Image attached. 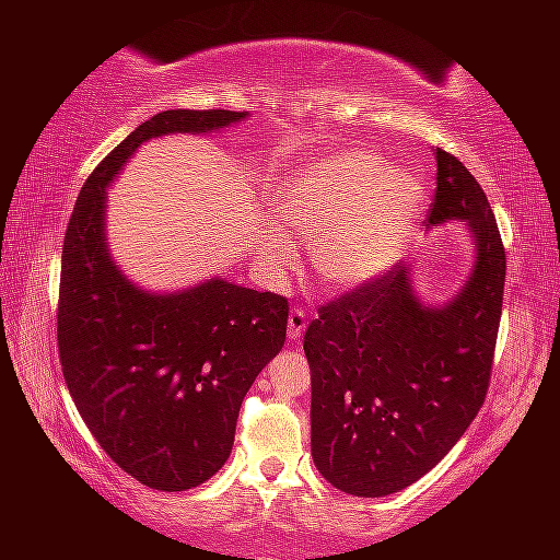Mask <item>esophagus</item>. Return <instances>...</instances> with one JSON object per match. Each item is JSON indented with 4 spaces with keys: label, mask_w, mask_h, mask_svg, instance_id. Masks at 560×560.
Wrapping results in <instances>:
<instances>
[{
    "label": "esophagus",
    "mask_w": 560,
    "mask_h": 560,
    "mask_svg": "<svg viewBox=\"0 0 560 560\" xmlns=\"http://www.w3.org/2000/svg\"><path fill=\"white\" fill-rule=\"evenodd\" d=\"M305 326H308V320H305V311L303 308H293L288 316V339L290 341H298L305 331Z\"/></svg>",
    "instance_id": "obj_1"
}]
</instances>
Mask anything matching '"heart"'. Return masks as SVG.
<instances>
[{
    "mask_svg": "<svg viewBox=\"0 0 560 560\" xmlns=\"http://www.w3.org/2000/svg\"><path fill=\"white\" fill-rule=\"evenodd\" d=\"M423 206V186L408 171H389L370 150H339L301 167L278 196L280 221L308 236L318 280L357 288L380 278L400 257ZM259 255L270 267L290 259L278 229L259 232Z\"/></svg>",
    "mask_w": 560,
    "mask_h": 560,
    "instance_id": "b5f03b06",
    "label": "heart"
}]
</instances>
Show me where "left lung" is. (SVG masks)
Listing matches in <instances>:
<instances>
[{
  "label": "left lung",
  "instance_id": "obj_1",
  "mask_svg": "<svg viewBox=\"0 0 560 560\" xmlns=\"http://www.w3.org/2000/svg\"><path fill=\"white\" fill-rule=\"evenodd\" d=\"M433 155L425 226L466 221L474 242L458 293L425 303L410 267H395L320 305L305 331L313 464L354 497H387L431 471L487 397L508 259L477 178L446 150Z\"/></svg>",
  "mask_w": 560,
  "mask_h": 560
}]
</instances>
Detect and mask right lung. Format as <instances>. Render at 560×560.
I'll return each mask as SVG.
<instances>
[{
	"label": "right lung",
	"instance_id": "right-lung-1",
	"mask_svg": "<svg viewBox=\"0 0 560 560\" xmlns=\"http://www.w3.org/2000/svg\"><path fill=\"white\" fill-rule=\"evenodd\" d=\"M247 117L171 109L142 121L83 183L63 240L58 351L68 393L112 462L160 492H186L224 466L244 395L285 343L288 301L226 278L175 293L135 285L109 252L106 188L142 142Z\"/></svg>",
	"mask_w": 560,
	"mask_h": 560
}]
</instances>
